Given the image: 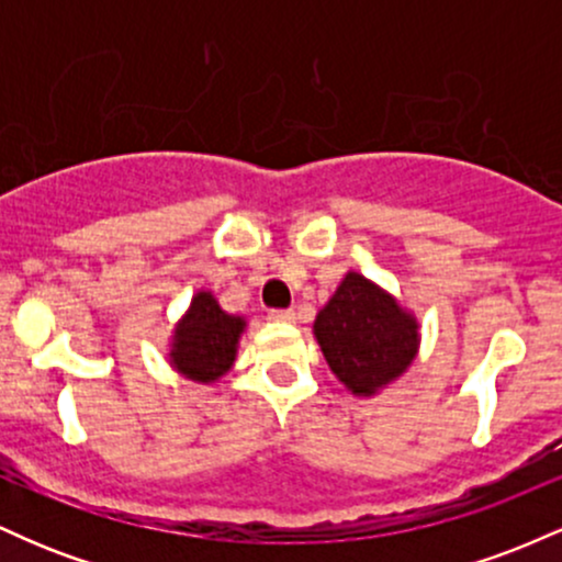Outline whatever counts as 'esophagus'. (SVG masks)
<instances>
[{"instance_id":"34e87169","label":"esophagus","mask_w":562,"mask_h":562,"mask_svg":"<svg viewBox=\"0 0 562 562\" xmlns=\"http://www.w3.org/2000/svg\"><path fill=\"white\" fill-rule=\"evenodd\" d=\"M269 319H272V322H293L295 312H293V308H272V312H269Z\"/></svg>"}]
</instances>
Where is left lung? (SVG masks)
<instances>
[{"label": "left lung", "mask_w": 562, "mask_h": 562, "mask_svg": "<svg viewBox=\"0 0 562 562\" xmlns=\"http://www.w3.org/2000/svg\"><path fill=\"white\" fill-rule=\"evenodd\" d=\"M314 338L353 396H375L415 362L420 325L391 293L348 272L314 319Z\"/></svg>", "instance_id": "1"}]
</instances>
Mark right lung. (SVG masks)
Here are the masks:
<instances>
[{
    "label": "right lung",
    "mask_w": 562,
    "mask_h": 562,
    "mask_svg": "<svg viewBox=\"0 0 562 562\" xmlns=\"http://www.w3.org/2000/svg\"><path fill=\"white\" fill-rule=\"evenodd\" d=\"M245 319L227 314L209 290L192 295L171 338V367L198 383H214L235 364Z\"/></svg>",
    "instance_id": "right-lung-1"
}]
</instances>
